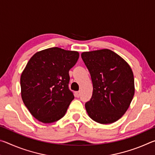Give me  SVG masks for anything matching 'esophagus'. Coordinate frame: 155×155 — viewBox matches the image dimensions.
Returning <instances> with one entry per match:
<instances>
[{
  "mask_svg": "<svg viewBox=\"0 0 155 155\" xmlns=\"http://www.w3.org/2000/svg\"><path fill=\"white\" fill-rule=\"evenodd\" d=\"M75 95H76V96L77 97V98H78V97H79V96H80V95H81V92H80V91H76V92H75Z\"/></svg>",
  "mask_w": 155,
  "mask_h": 155,
  "instance_id": "34e87169",
  "label": "esophagus"
}]
</instances>
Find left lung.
Returning <instances> with one entry per match:
<instances>
[{
  "instance_id": "1",
  "label": "left lung",
  "mask_w": 155,
  "mask_h": 155,
  "mask_svg": "<svg viewBox=\"0 0 155 155\" xmlns=\"http://www.w3.org/2000/svg\"><path fill=\"white\" fill-rule=\"evenodd\" d=\"M81 57L93 84L92 96L85 103L89 116L100 124L116 122L127 111L134 96L132 70L109 49L83 52Z\"/></svg>"
}]
</instances>
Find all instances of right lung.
Wrapping results in <instances>:
<instances>
[{
  "label": "right lung",
  "mask_w": 155,
  "mask_h": 155,
  "mask_svg": "<svg viewBox=\"0 0 155 155\" xmlns=\"http://www.w3.org/2000/svg\"><path fill=\"white\" fill-rule=\"evenodd\" d=\"M79 54L57 47L37 52L20 77L22 101L31 115L43 123L56 122L65 115L74 98L70 90L69 70Z\"/></svg>",
  "instance_id": "1"
}]
</instances>
